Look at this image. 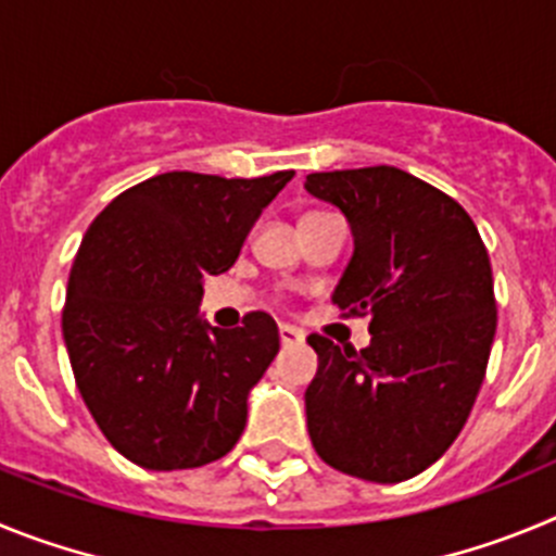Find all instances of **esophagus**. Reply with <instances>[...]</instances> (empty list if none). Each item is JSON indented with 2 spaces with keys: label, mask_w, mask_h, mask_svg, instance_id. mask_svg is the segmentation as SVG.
Listing matches in <instances>:
<instances>
[{
  "label": "esophagus",
  "mask_w": 556,
  "mask_h": 556,
  "mask_svg": "<svg viewBox=\"0 0 556 556\" xmlns=\"http://www.w3.org/2000/svg\"><path fill=\"white\" fill-rule=\"evenodd\" d=\"M279 340H282V346H296V343L304 340V332L296 327H290V324H279Z\"/></svg>",
  "instance_id": "34e87169"
}]
</instances>
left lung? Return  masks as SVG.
<instances>
[{
  "instance_id": "8db88e82",
  "label": "left lung",
  "mask_w": 556,
  "mask_h": 556,
  "mask_svg": "<svg viewBox=\"0 0 556 556\" xmlns=\"http://www.w3.org/2000/svg\"><path fill=\"white\" fill-rule=\"evenodd\" d=\"M304 188L354 235L332 302L371 318L359 352L307 338L309 440L334 471L404 482L443 457L482 388L496 334L488 249L452 197L402 168L307 174Z\"/></svg>"
}]
</instances>
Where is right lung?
<instances>
[{"label":"right lung","instance_id":"add662e5","mask_svg":"<svg viewBox=\"0 0 556 556\" xmlns=\"http://www.w3.org/2000/svg\"><path fill=\"white\" fill-rule=\"evenodd\" d=\"M293 172L257 179L168 172L93 218L74 257L63 338L85 407L110 446L149 471L224 457L247 427L249 390L279 352L268 313L218 329L202 282L241 254Z\"/></svg>","mask_w":556,"mask_h":556}]
</instances>
